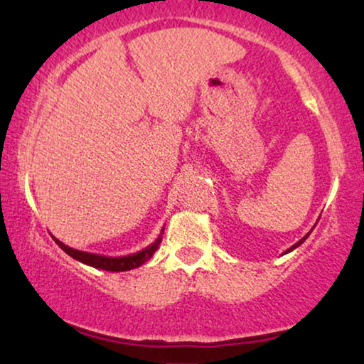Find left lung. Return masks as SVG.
I'll list each match as a JSON object with an SVG mask.
<instances>
[{"label": "left lung", "instance_id": "8db88e82", "mask_svg": "<svg viewBox=\"0 0 364 364\" xmlns=\"http://www.w3.org/2000/svg\"><path fill=\"white\" fill-rule=\"evenodd\" d=\"M314 226H316V225H314ZM311 231H313V230H311ZM308 236H309V232H308V235H306V236H303V238H301V240H299V241H298V243H296V245H293V246H291V248H289V250H287V251H284V255H287V253H289V251H293V250H296V248H298V246H299V245H303V243H304V240H306V238H308Z\"/></svg>", "mask_w": 364, "mask_h": 364}]
</instances>
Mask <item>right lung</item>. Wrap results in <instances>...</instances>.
Instances as JSON below:
<instances>
[{"instance_id": "add662e5", "label": "right lung", "mask_w": 364, "mask_h": 364, "mask_svg": "<svg viewBox=\"0 0 364 364\" xmlns=\"http://www.w3.org/2000/svg\"><path fill=\"white\" fill-rule=\"evenodd\" d=\"M163 231H164V228L158 235V238L154 240V243L146 246V248L141 251H136V253L126 255V256H103V255H96V253H88V251H80V250L70 248V246L61 243V241L55 238V236H53V240L56 241V245L60 246V248L65 251L66 255H70L71 258L80 261V263L93 266V268H98V269H105V271H129V269L138 268V266L146 263V261L151 258V256L154 255V251L158 250L159 243H161Z\"/></svg>"}]
</instances>
